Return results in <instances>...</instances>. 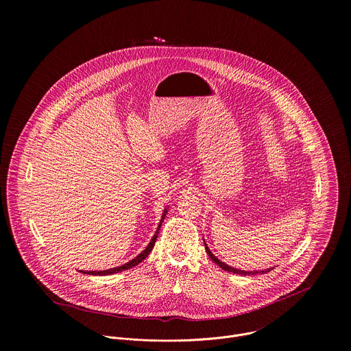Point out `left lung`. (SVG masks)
Returning <instances> with one entry per match:
<instances>
[{
	"label": "left lung",
	"mask_w": 351,
	"mask_h": 351,
	"mask_svg": "<svg viewBox=\"0 0 351 351\" xmlns=\"http://www.w3.org/2000/svg\"><path fill=\"white\" fill-rule=\"evenodd\" d=\"M204 245H206V252H207V254L210 256V258L217 264V265H219L223 271H228V272H233V274H237V275H256V274H258V272H245V271H240V269H236V268H232V267H229V265H226L225 263H222V261H219L211 252H210V248L207 247V244H206V241H204ZM271 269H265V271H261V272H264V274H267V272H269Z\"/></svg>",
	"instance_id": "1"
}]
</instances>
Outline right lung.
<instances>
[{
  "mask_svg": "<svg viewBox=\"0 0 351 351\" xmlns=\"http://www.w3.org/2000/svg\"><path fill=\"white\" fill-rule=\"evenodd\" d=\"M165 214H167V210L164 211V214H162V218H161V222H160V225H158V228H157V232H156V234L153 236V239H152V241L148 243V245L145 247V250H143V252L136 257V258H133L132 261H129V263H126V264H123V265H121V267H117V268H112V269H107V271H87V272H83V274H87V275H101V276H104V275H112V274H118V272H122V271H125V269H129V268H133V267H136L137 264H140L149 253H152V250H153V247H154V244H156V240H157V237H158V233H160V229H161V223H162V221L165 219ZM82 272V271H80Z\"/></svg>",
  "mask_w": 351,
  "mask_h": 351,
  "instance_id": "1",
  "label": "right lung"
}]
</instances>
